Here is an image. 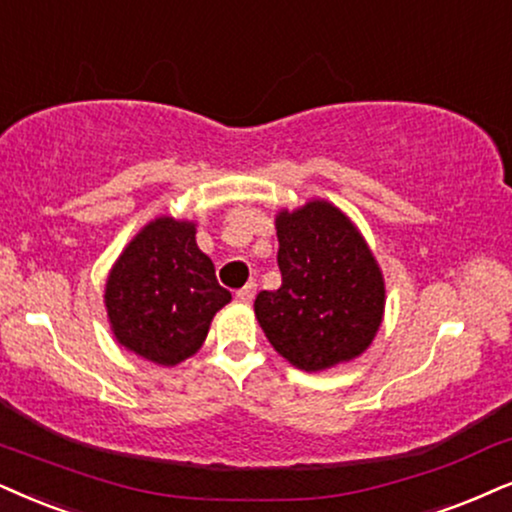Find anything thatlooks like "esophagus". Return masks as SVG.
Returning <instances> with one entry per match:
<instances>
[{
	"label": "esophagus",
	"instance_id": "34e87169",
	"mask_svg": "<svg viewBox=\"0 0 512 512\" xmlns=\"http://www.w3.org/2000/svg\"><path fill=\"white\" fill-rule=\"evenodd\" d=\"M255 293H257V283H255V281H250L248 286H243L241 290H236V300H241V302H252V297H255Z\"/></svg>",
	"mask_w": 512,
	"mask_h": 512
}]
</instances>
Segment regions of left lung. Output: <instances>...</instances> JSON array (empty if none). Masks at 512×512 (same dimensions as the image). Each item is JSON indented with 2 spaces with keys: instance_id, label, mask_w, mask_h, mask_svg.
Returning <instances> with one entry per match:
<instances>
[{
  "instance_id": "8db88e82",
  "label": "left lung",
  "mask_w": 512,
  "mask_h": 512,
  "mask_svg": "<svg viewBox=\"0 0 512 512\" xmlns=\"http://www.w3.org/2000/svg\"><path fill=\"white\" fill-rule=\"evenodd\" d=\"M281 288L262 290L255 314L281 357L323 371L359 357L378 333L385 283L349 219L326 200L276 217Z\"/></svg>"
}]
</instances>
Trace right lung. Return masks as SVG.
<instances>
[{
	"instance_id": "add662e5",
	"label": "right lung",
	"mask_w": 512,
	"mask_h": 512,
	"mask_svg": "<svg viewBox=\"0 0 512 512\" xmlns=\"http://www.w3.org/2000/svg\"><path fill=\"white\" fill-rule=\"evenodd\" d=\"M231 293L196 245V226L160 217L127 245L106 283V309L122 345L153 364L196 354Z\"/></svg>"
}]
</instances>
